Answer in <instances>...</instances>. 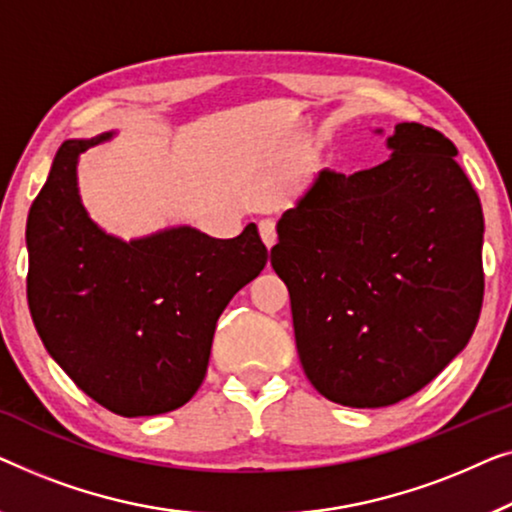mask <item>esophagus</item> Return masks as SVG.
<instances>
[{"instance_id": "34e87169", "label": "esophagus", "mask_w": 512, "mask_h": 512, "mask_svg": "<svg viewBox=\"0 0 512 512\" xmlns=\"http://www.w3.org/2000/svg\"><path fill=\"white\" fill-rule=\"evenodd\" d=\"M259 236H262L266 248H273V243H276V222L259 220Z\"/></svg>"}]
</instances>
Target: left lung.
<instances>
[{"mask_svg": "<svg viewBox=\"0 0 512 512\" xmlns=\"http://www.w3.org/2000/svg\"><path fill=\"white\" fill-rule=\"evenodd\" d=\"M387 148L373 169L318 171L271 248L306 378L350 408L431 383L469 343L485 290V220L455 143L399 122Z\"/></svg>", "mask_w": 512, "mask_h": 512, "instance_id": "8db88e82", "label": "left lung"}]
</instances>
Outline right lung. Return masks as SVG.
Returning <instances> with one entry per match:
<instances>
[{
	"label": "right lung",
	"mask_w": 512,
	"mask_h": 512,
	"mask_svg": "<svg viewBox=\"0 0 512 512\" xmlns=\"http://www.w3.org/2000/svg\"><path fill=\"white\" fill-rule=\"evenodd\" d=\"M113 134L57 150L27 215V301L48 355L88 397L122 417L160 415L199 390L215 322L269 255L255 222L236 239L187 225L132 241L106 234L76 169Z\"/></svg>",
	"instance_id": "right-lung-1"
}]
</instances>
